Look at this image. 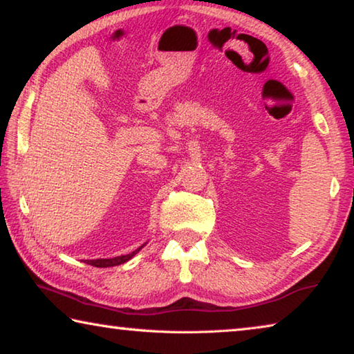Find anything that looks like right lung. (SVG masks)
Instances as JSON below:
<instances>
[{
	"label": "right lung",
	"instance_id": "right-lung-1",
	"mask_svg": "<svg viewBox=\"0 0 354 354\" xmlns=\"http://www.w3.org/2000/svg\"><path fill=\"white\" fill-rule=\"evenodd\" d=\"M145 245V244H142ZM142 245L138 247L135 252L129 253V255H121V257H115V258H99V259H86V264L90 266H95V268H113V266H120V264H124L126 261H129L130 258L135 257L136 253H138Z\"/></svg>",
	"mask_w": 354,
	"mask_h": 354
}]
</instances>
